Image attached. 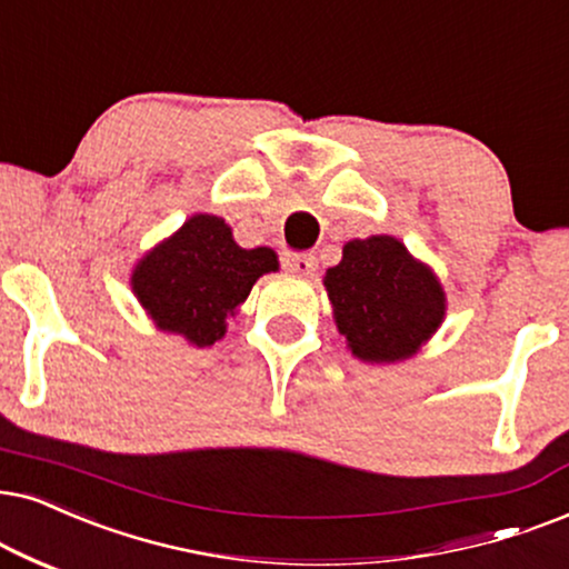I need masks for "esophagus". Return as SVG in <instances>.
Returning a JSON list of instances; mask_svg holds the SVG:
<instances>
[{"instance_id":"esophagus-1","label":"esophagus","mask_w":569,"mask_h":569,"mask_svg":"<svg viewBox=\"0 0 569 569\" xmlns=\"http://www.w3.org/2000/svg\"><path fill=\"white\" fill-rule=\"evenodd\" d=\"M286 270H291L293 276H312L315 268H318V260H315V254H286Z\"/></svg>"}]
</instances>
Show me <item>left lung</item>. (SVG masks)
Wrapping results in <instances>:
<instances>
[{
  "label": "left lung",
  "instance_id": "obj_1",
  "mask_svg": "<svg viewBox=\"0 0 569 569\" xmlns=\"http://www.w3.org/2000/svg\"><path fill=\"white\" fill-rule=\"evenodd\" d=\"M338 333L370 365L415 357L446 318V291L430 264L397 236L343 243V257L322 278Z\"/></svg>",
  "mask_w": 569,
  "mask_h": 569
}]
</instances>
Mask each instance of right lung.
I'll list each match as a JSON object with an SVG mask.
<instances>
[{"label":"right lung","instance_id":"add662e5","mask_svg":"<svg viewBox=\"0 0 569 569\" xmlns=\"http://www.w3.org/2000/svg\"><path fill=\"white\" fill-rule=\"evenodd\" d=\"M278 268L270 247L243 249L226 220L197 212L136 262L131 289L164 333L181 336L191 347H212L228 333V320L251 286Z\"/></svg>","mask_w":569,"mask_h":569}]
</instances>
